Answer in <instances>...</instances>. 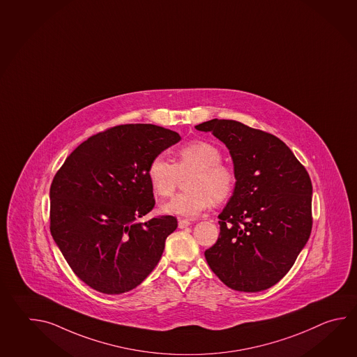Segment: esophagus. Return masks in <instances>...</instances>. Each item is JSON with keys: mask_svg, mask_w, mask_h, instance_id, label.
Segmentation results:
<instances>
[{"mask_svg": "<svg viewBox=\"0 0 357 357\" xmlns=\"http://www.w3.org/2000/svg\"><path fill=\"white\" fill-rule=\"evenodd\" d=\"M190 225V220H185V218H181V220L178 221V227H179V229H185V227H188V226Z\"/></svg>", "mask_w": 357, "mask_h": 357, "instance_id": "34e87169", "label": "esophagus"}]
</instances>
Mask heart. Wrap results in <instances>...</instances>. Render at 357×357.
I'll return each mask as SVG.
<instances>
[{"label":"heart","mask_w":357,"mask_h":357,"mask_svg":"<svg viewBox=\"0 0 357 357\" xmlns=\"http://www.w3.org/2000/svg\"><path fill=\"white\" fill-rule=\"evenodd\" d=\"M190 173L185 182L187 192L173 197L161 206L167 215L196 218L213 202L225 199L234 190L233 167L221 162V151L206 141H193L182 146L175 153V164L158 155L150 161L147 176L155 195L170 196L179 175Z\"/></svg>","instance_id":"obj_1"}]
</instances>
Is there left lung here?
<instances>
[{"label": "left lung", "mask_w": 357, "mask_h": 357, "mask_svg": "<svg viewBox=\"0 0 357 357\" xmlns=\"http://www.w3.org/2000/svg\"><path fill=\"white\" fill-rule=\"evenodd\" d=\"M196 130L225 144L236 181L206 261L233 290L269 289L290 271L312 233L310 176L271 133L229 119H211Z\"/></svg>", "instance_id": "obj_1"}]
</instances>
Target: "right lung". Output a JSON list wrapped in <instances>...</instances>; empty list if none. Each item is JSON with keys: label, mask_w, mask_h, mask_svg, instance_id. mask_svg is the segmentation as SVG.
<instances>
[{"label": "right lung", "mask_w": 357, "mask_h": 357, "mask_svg": "<svg viewBox=\"0 0 357 357\" xmlns=\"http://www.w3.org/2000/svg\"><path fill=\"white\" fill-rule=\"evenodd\" d=\"M179 141V133L155 124L116 126L77 146L54 175L53 241L75 275L96 291H130L160 261L176 218H139L155 204L150 161Z\"/></svg>", "instance_id": "add662e5"}]
</instances>
